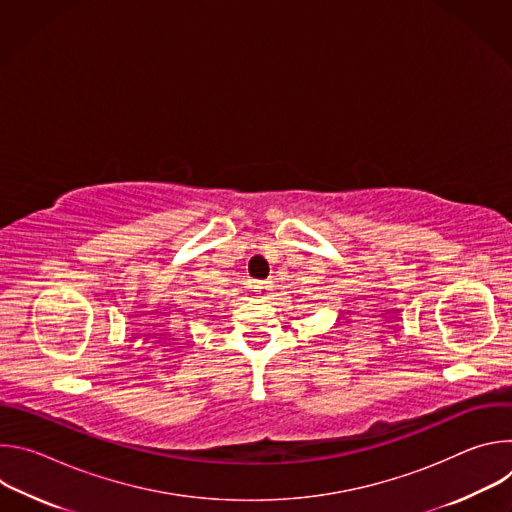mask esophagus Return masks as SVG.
<instances>
[{"label":"esophagus","instance_id":"obj_1","mask_svg":"<svg viewBox=\"0 0 512 512\" xmlns=\"http://www.w3.org/2000/svg\"><path fill=\"white\" fill-rule=\"evenodd\" d=\"M271 285H269V281H255L253 283V291H267Z\"/></svg>","mask_w":512,"mask_h":512}]
</instances>
